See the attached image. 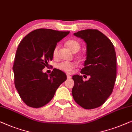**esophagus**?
<instances>
[{"label": "esophagus", "instance_id": "1", "mask_svg": "<svg viewBox=\"0 0 132 132\" xmlns=\"http://www.w3.org/2000/svg\"><path fill=\"white\" fill-rule=\"evenodd\" d=\"M67 78L70 79V78H71V76L69 75H68V74H67Z\"/></svg>", "mask_w": 132, "mask_h": 132}]
</instances>
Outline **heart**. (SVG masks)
<instances>
[{"label":"heart","instance_id":"1","mask_svg":"<svg viewBox=\"0 0 132 132\" xmlns=\"http://www.w3.org/2000/svg\"><path fill=\"white\" fill-rule=\"evenodd\" d=\"M66 45L68 47L73 53H77L80 49L81 44L79 41L77 40L71 39L67 40L66 42ZM59 48V45H56L54 47L53 51V56L54 58H56L58 54V50ZM76 66V64L73 62H63L57 64V67L59 69L63 70V71L66 72V73H70L75 67Z\"/></svg>","mask_w":132,"mask_h":132}]
</instances>
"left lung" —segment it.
Returning <instances> with one entry per match:
<instances>
[{"mask_svg": "<svg viewBox=\"0 0 132 132\" xmlns=\"http://www.w3.org/2000/svg\"><path fill=\"white\" fill-rule=\"evenodd\" d=\"M87 44V57L81 73L90 76L88 81L82 76L72 77V94L76 103L86 109L102 105L112 93L117 75V59L112 42L96 29H85L74 33Z\"/></svg>", "mask_w": 132, "mask_h": 132, "instance_id": "left-lung-1", "label": "left lung"}]
</instances>
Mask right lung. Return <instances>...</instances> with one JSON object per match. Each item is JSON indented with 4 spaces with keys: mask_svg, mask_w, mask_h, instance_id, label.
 Segmentation results:
<instances>
[{
    "mask_svg": "<svg viewBox=\"0 0 132 132\" xmlns=\"http://www.w3.org/2000/svg\"><path fill=\"white\" fill-rule=\"evenodd\" d=\"M69 31L48 29L35 30L19 44L13 64L14 84L24 102L31 108H40L49 103L66 75L59 69L50 75L42 69L53 60V51L57 43Z\"/></svg>",
    "mask_w": 132,
    "mask_h": 132,
    "instance_id": "right-lung-1",
    "label": "right lung"
}]
</instances>
